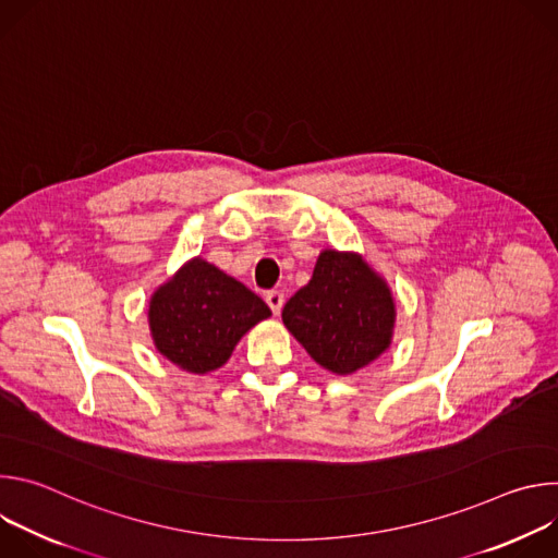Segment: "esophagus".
Segmentation results:
<instances>
[{
	"label": "esophagus",
	"mask_w": 558,
	"mask_h": 558,
	"mask_svg": "<svg viewBox=\"0 0 558 558\" xmlns=\"http://www.w3.org/2000/svg\"><path fill=\"white\" fill-rule=\"evenodd\" d=\"M265 300H267L269 308L274 311V315H278V313L282 311V304H284V295H282L280 291H269V293L265 295Z\"/></svg>",
	"instance_id": "34e87169"
}]
</instances>
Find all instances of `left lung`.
<instances>
[{
	"label": "left lung",
	"instance_id": "1",
	"mask_svg": "<svg viewBox=\"0 0 558 558\" xmlns=\"http://www.w3.org/2000/svg\"><path fill=\"white\" fill-rule=\"evenodd\" d=\"M395 298L384 276L357 252L325 250L311 280L282 308V323L304 351L336 375H353L388 351Z\"/></svg>",
	"mask_w": 558,
	"mask_h": 558
}]
</instances>
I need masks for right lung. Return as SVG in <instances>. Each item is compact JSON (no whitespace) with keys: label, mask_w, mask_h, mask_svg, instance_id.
<instances>
[{"label":"right lung","mask_w":558,"mask_h":558,"mask_svg":"<svg viewBox=\"0 0 558 558\" xmlns=\"http://www.w3.org/2000/svg\"><path fill=\"white\" fill-rule=\"evenodd\" d=\"M269 315L252 289L194 256L149 295L147 325L158 353L205 375L227 364L241 338Z\"/></svg>","instance_id":"right-lung-1"}]
</instances>
